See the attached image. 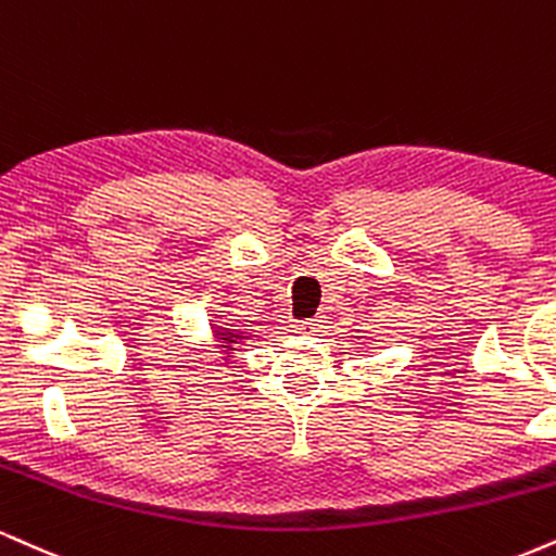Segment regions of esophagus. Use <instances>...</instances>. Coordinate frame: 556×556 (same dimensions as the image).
<instances>
[{
    "mask_svg": "<svg viewBox=\"0 0 556 556\" xmlns=\"http://www.w3.org/2000/svg\"><path fill=\"white\" fill-rule=\"evenodd\" d=\"M292 329H295L298 333H313V331L320 329V324H318V320H300V324L292 326Z\"/></svg>",
    "mask_w": 556,
    "mask_h": 556,
    "instance_id": "esophagus-1",
    "label": "esophagus"
}]
</instances>
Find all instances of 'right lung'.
I'll return each mask as SVG.
<instances>
[{
    "instance_id": "add662e5",
    "label": "right lung",
    "mask_w": 556,
    "mask_h": 556,
    "mask_svg": "<svg viewBox=\"0 0 556 556\" xmlns=\"http://www.w3.org/2000/svg\"><path fill=\"white\" fill-rule=\"evenodd\" d=\"M245 333H251V331L230 329V324H225V326L214 324V337L219 339V346H223L225 352H232V350H236V346H232V344H240V342H243V339H249V337H245Z\"/></svg>"
}]
</instances>
